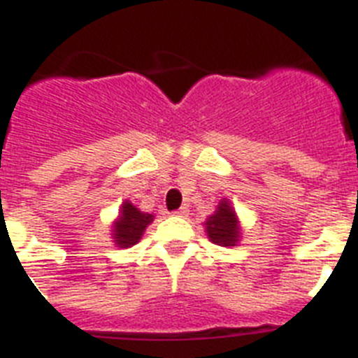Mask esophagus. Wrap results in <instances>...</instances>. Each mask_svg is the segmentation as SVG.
<instances>
[{
    "instance_id": "34e87169",
    "label": "esophagus",
    "mask_w": 358,
    "mask_h": 358,
    "mask_svg": "<svg viewBox=\"0 0 358 358\" xmlns=\"http://www.w3.org/2000/svg\"><path fill=\"white\" fill-rule=\"evenodd\" d=\"M173 215H176V217H188V208L181 206L177 211H173Z\"/></svg>"
}]
</instances>
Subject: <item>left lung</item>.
Here are the masks:
<instances>
[{
	"label": "left lung",
	"instance_id": "1",
	"mask_svg": "<svg viewBox=\"0 0 358 358\" xmlns=\"http://www.w3.org/2000/svg\"><path fill=\"white\" fill-rule=\"evenodd\" d=\"M204 226H206L208 238L213 243H217V245L229 248V245H236L238 243V218H236L235 210L231 208L229 201H226V199L220 201V204L217 206V211L211 217H208Z\"/></svg>",
	"mask_w": 358,
	"mask_h": 358
}]
</instances>
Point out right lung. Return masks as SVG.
<instances>
[{"label": "right lung", "mask_w": 358, "mask_h": 358, "mask_svg": "<svg viewBox=\"0 0 358 358\" xmlns=\"http://www.w3.org/2000/svg\"><path fill=\"white\" fill-rule=\"evenodd\" d=\"M154 220V215L143 213L132 204L125 201L120 210V217L113 224V238L118 248H131L138 243L143 236V231L147 229L148 224Z\"/></svg>", "instance_id": "1"}]
</instances>
